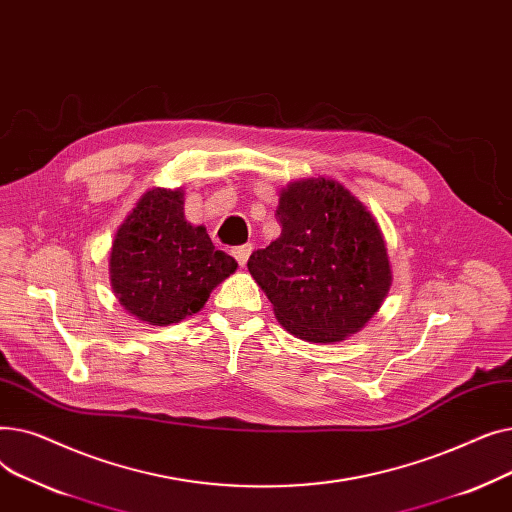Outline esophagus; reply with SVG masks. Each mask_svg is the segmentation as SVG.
I'll use <instances>...</instances> for the list:
<instances>
[{
	"label": "esophagus",
	"mask_w": 512,
	"mask_h": 512,
	"mask_svg": "<svg viewBox=\"0 0 512 512\" xmlns=\"http://www.w3.org/2000/svg\"><path fill=\"white\" fill-rule=\"evenodd\" d=\"M251 253H253V245H240V247H236V249L232 251V255L236 257V261L240 263V267L247 265Z\"/></svg>",
	"instance_id": "34e87169"
}]
</instances>
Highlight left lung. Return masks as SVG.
<instances>
[{"mask_svg":"<svg viewBox=\"0 0 512 512\" xmlns=\"http://www.w3.org/2000/svg\"><path fill=\"white\" fill-rule=\"evenodd\" d=\"M282 232L249 257V272L280 326L307 342L363 330L392 286L386 240L371 211L332 178L288 182L278 199Z\"/></svg>","mask_w":512,"mask_h":512,"instance_id":"obj_1","label":"left lung"}]
</instances>
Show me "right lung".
I'll return each instance as SVG.
<instances>
[{
	"label": "right lung",
	"instance_id": "1",
	"mask_svg": "<svg viewBox=\"0 0 512 512\" xmlns=\"http://www.w3.org/2000/svg\"><path fill=\"white\" fill-rule=\"evenodd\" d=\"M236 267L234 257L215 251L205 226L186 222L182 188L153 186L116 230L110 284L130 315L170 326L201 311Z\"/></svg>",
	"mask_w": 512,
	"mask_h": 512
}]
</instances>
